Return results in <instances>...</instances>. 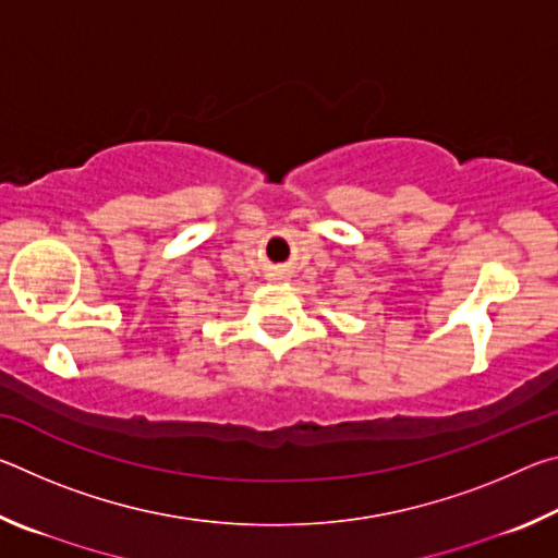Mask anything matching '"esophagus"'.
Returning <instances> with one entry per match:
<instances>
[{"instance_id":"obj_1","label":"esophagus","mask_w":558,"mask_h":558,"mask_svg":"<svg viewBox=\"0 0 558 558\" xmlns=\"http://www.w3.org/2000/svg\"><path fill=\"white\" fill-rule=\"evenodd\" d=\"M276 280H282V276H280V272H276Z\"/></svg>"}]
</instances>
